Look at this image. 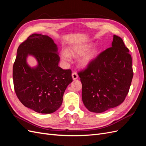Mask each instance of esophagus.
Segmentation results:
<instances>
[{"label": "esophagus", "instance_id": "1", "mask_svg": "<svg viewBox=\"0 0 146 146\" xmlns=\"http://www.w3.org/2000/svg\"><path fill=\"white\" fill-rule=\"evenodd\" d=\"M72 78H73L74 80H77V78H78V75H77V74L76 72H73L72 74Z\"/></svg>", "mask_w": 146, "mask_h": 146}]
</instances>
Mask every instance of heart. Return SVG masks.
<instances>
[{"instance_id":"b5f03b06","label":"heart","mask_w":146,"mask_h":146,"mask_svg":"<svg viewBox=\"0 0 146 146\" xmlns=\"http://www.w3.org/2000/svg\"><path fill=\"white\" fill-rule=\"evenodd\" d=\"M91 44H84L82 46L74 47L69 51L63 50L61 52V57L65 61H70L69 54L81 55L78 59V63L82 66H86L93 61L98 55L99 49L97 47H93L89 51Z\"/></svg>"}]
</instances>
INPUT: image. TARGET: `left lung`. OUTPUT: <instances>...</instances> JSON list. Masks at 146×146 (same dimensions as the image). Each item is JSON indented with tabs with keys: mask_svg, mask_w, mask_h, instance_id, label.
<instances>
[{
	"mask_svg": "<svg viewBox=\"0 0 146 146\" xmlns=\"http://www.w3.org/2000/svg\"><path fill=\"white\" fill-rule=\"evenodd\" d=\"M131 66L129 48L121 38L114 35L111 47L78 73L86 108L91 112L102 113L121 104L133 78Z\"/></svg>",
	"mask_w": 146,
	"mask_h": 146,
	"instance_id": "1",
	"label": "left lung"
}]
</instances>
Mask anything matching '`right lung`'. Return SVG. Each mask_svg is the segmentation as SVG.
I'll return each instance as SVG.
<instances>
[{
    "label": "right lung",
    "instance_id": "obj_1",
    "mask_svg": "<svg viewBox=\"0 0 146 146\" xmlns=\"http://www.w3.org/2000/svg\"><path fill=\"white\" fill-rule=\"evenodd\" d=\"M54 40L47 35L34 33L19 45L13 64V78L16 94L25 107L39 113L56 111L63 102L66 88L72 82L70 69L58 66L60 56ZM29 55L38 64L30 67Z\"/></svg>",
    "mask_w": 146,
    "mask_h": 146
}]
</instances>
